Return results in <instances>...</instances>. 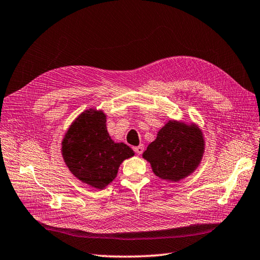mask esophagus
<instances>
[{
    "label": "esophagus",
    "instance_id": "1",
    "mask_svg": "<svg viewBox=\"0 0 260 260\" xmlns=\"http://www.w3.org/2000/svg\"><path fill=\"white\" fill-rule=\"evenodd\" d=\"M144 149H145V148H144V146H142V145H139V146H137V147H134V150L136 151L137 155H141V153L144 152Z\"/></svg>",
    "mask_w": 260,
    "mask_h": 260
}]
</instances>
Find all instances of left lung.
Here are the masks:
<instances>
[{"label":"left lung","mask_w":260,"mask_h":260,"mask_svg":"<svg viewBox=\"0 0 260 260\" xmlns=\"http://www.w3.org/2000/svg\"><path fill=\"white\" fill-rule=\"evenodd\" d=\"M204 137L197 124L169 120L158 131L142 157L150 162L156 176L178 182L192 174L204 153Z\"/></svg>","instance_id":"left-lung-1"}]
</instances>
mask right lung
Segmentation results:
<instances>
[{
	"mask_svg": "<svg viewBox=\"0 0 260 260\" xmlns=\"http://www.w3.org/2000/svg\"><path fill=\"white\" fill-rule=\"evenodd\" d=\"M61 155L74 176L94 188L113 182L124 159L135 155L123 142H114L101 110L84 111L74 120L61 141Z\"/></svg>",
	"mask_w": 260,
	"mask_h": 260,
	"instance_id": "right-lung-1",
	"label": "right lung"
}]
</instances>
